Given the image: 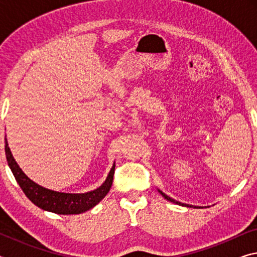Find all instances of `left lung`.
<instances>
[{"mask_svg": "<svg viewBox=\"0 0 257 257\" xmlns=\"http://www.w3.org/2000/svg\"><path fill=\"white\" fill-rule=\"evenodd\" d=\"M160 193L162 194V196H163L165 199H168V201L173 202V203H176V204H179V205H182V206H187V207H194L193 205H186V204H181L180 202H177V201H175V199H172L171 197H169V196H167V195H165V194H163L162 191H160ZM195 207H196V206H195Z\"/></svg>", "mask_w": 257, "mask_h": 257, "instance_id": "8db88e82", "label": "left lung"}]
</instances>
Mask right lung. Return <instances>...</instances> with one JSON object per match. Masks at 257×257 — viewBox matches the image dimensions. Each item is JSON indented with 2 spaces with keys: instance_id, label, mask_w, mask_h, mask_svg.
<instances>
[{
  "instance_id": "obj_1",
  "label": "right lung",
  "mask_w": 257,
  "mask_h": 257,
  "mask_svg": "<svg viewBox=\"0 0 257 257\" xmlns=\"http://www.w3.org/2000/svg\"><path fill=\"white\" fill-rule=\"evenodd\" d=\"M6 155L9 167H10L17 182L19 184L20 188L23 189L26 196L35 205L41 207L42 210L53 212L56 214H79V213L90 210L106 196L112 186L113 176H114L115 165L113 164L105 182L101 187H98L97 189L85 194L59 193V191L43 188L42 186L35 184L34 181L30 180L19 168V165L17 164L14 156L11 154L10 149H9L7 141Z\"/></svg>"
}]
</instances>
